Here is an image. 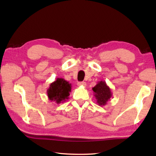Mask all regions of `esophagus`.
I'll return each mask as SVG.
<instances>
[{
	"instance_id": "34e87169",
	"label": "esophagus",
	"mask_w": 156,
	"mask_h": 156,
	"mask_svg": "<svg viewBox=\"0 0 156 156\" xmlns=\"http://www.w3.org/2000/svg\"><path fill=\"white\" fill-rule=\"evenodd\" d=\"M78 86H83V87H86V83L85 82H79L78 83Z\"/></svg>"
}]
</instances>
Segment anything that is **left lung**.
I'll list each match as a JSON object with an SVG mask.
<instances>
[{"label": "left lung", "mask_w": 156, "mask_h": 156, "mask_svg": "<svg viewBox=\"0 0 156 156\" xmlns=\"http://www.w3.org/2000/svg\"><path fill=\"white\" fill-rule=\"evenodd\" d=\"M96 102L99 106H105L112 98V92L105 81H98L94 87L92 88Z\"/></svg>", "instance_id": "8db88e82"}]
</instances>
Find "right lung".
<instances>
[{
    "label": "right lung",
    "mask_w": 156,
    "mask_h": 156,
    "mask_svg": "<svg viewBox=\"0 0 156 156\" xmlns=\"http://www.w3.org/2000/svg\"><path fill=\"white\" fill-rule=\"evenodd\" d=\"M71 90L72 84L65 79L58 78L56 80L50 84L47 94L50 101H54L57 104H60L69 99Z\"/></svg>",
    "instance_id": "right-lung-1"
}]
</instances>
